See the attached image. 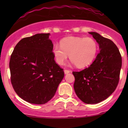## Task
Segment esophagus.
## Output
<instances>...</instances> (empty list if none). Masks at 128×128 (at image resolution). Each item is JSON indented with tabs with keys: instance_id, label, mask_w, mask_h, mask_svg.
I'll list each match as a JSON object with an SVG mask.
<instances>
[{
	"instance_id": "1",
	"label": "esophagus",
	"mask_w": 128,
	"mask_h": 128,
	"mask_svg": "<svg viewBox=\"0 0 128 128\" xmlns=\"http://www.w3.org/2000/svg\"><path fill=\"white\" fill-rule=\"evenodd\" d=\"M70 70H64V73H65V74H67V73H70Z\"/></svg>"
}]
</instances>
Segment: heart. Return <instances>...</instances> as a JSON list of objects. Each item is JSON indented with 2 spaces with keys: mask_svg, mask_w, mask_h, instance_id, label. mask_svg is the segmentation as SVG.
Returning <instances> with one entry per match:
<instances>
[{
  "mask_svg": "<svg viewBox=\"0 0 128 128\" xmlns=\"http://www.w3.org/2000/svg\"><path fill=\"white\" fill-rule=\"evenodd\" d=\"M98 44L91 37L70 36L62 39L60 46L55 44L52 48V54L56 62L62 65L68 58L78 67L90 65L96 58Z\"/></svg>",
  "mask_w": 128,
  "mask_h": 128,
  "instance_id": "1",
  "label": "heart"
}]
</instances>
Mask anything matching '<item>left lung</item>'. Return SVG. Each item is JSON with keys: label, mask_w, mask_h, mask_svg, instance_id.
I'll use <instances>...</instances> for the list:
<instances>
[{"label": "left lung", "mask_w": 128, "mask_h": 128, "mask_svg": "<svg viewBox=\"0 0 128 128\" xmlns=\"http://www.w3.org/2000/svg\"><path fill=\"white\" fill-rule=\"evenodd\" d=\"M99 45L96 59L87 68L73 72L74 90L78 97L87 104H98L115 91L119 82L122 56L111 40L98 33L89 32Z\"/></svg>", "instance_id": "left-lung-1"}]
</instances>
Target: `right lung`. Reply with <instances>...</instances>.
Returning <instances> with one entry per match:
<instances>
[{
	"label": "right lung",
	"mask_w": 128,
	"mask_h": 128,
	"mask_svg": "<svg viewBox=\"0 0 128 128\" xmlns=\"http://www.w3.org/2000/svg\"><path fill=\"white\" fill-rule=\"evenodd\" d=\"M50 34H37L22 39L10 61L11 82L17 95L26 102L44 104L55 95L64 76L56 63Z\"/></svg>",
	"instance_id": "add662e5"
}]
</instances>
